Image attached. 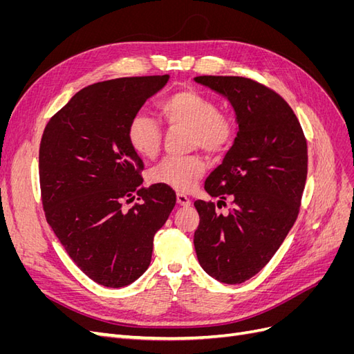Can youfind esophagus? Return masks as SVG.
Wrapping results in <instances>:
<instances>
[{
    "mask_svg": "<svg viewBox=\"0 0 354 354\" xmlns=\"http://www.w3.org/2000/svg\"><path fill=\"white\" fill-rule=\"evenodd\" d=\"M177 202L180 203V205L183 207H189L190 205V198L185 194H177Z\"/></svg>",
    "mask_w": 354,
    "mask_h": 354,
    "instance_id": "1",
    "label": "esophagus"
}]
</instances>
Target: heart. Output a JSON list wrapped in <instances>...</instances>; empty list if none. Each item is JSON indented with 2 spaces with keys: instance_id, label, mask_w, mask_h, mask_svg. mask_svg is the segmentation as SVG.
<instances>
[{
  "instance_id": "obj_1",
  "label": "heart",
  "mask_w": 354,
  "mask_h": 354,
  "mask_svg": "<svg viewBox=\"0 0 354 354\" xmlns=\"http://www.w3.org/2000/svg\"><path fill=\"white\" fill-rule=\"evenodd\" d=\"M162 121L169 128H189L194 147L208 155H221L233 145L238 121L233 113L220 111L217 102L194 88L177 90L158 104ZM128 142L145 158H155L162 145L164 130L146 113H137L128 124ZM205 173V162L199 155L173 156L162 160L152 171V181L171 189L186 192Z\"/></svg>"
}]
</instances>
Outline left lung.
<instances>
[{"label": "left lung", "mask_w": 354, "mask_h": 354, "mask_svg": "<svg viewBox=\"0 0 354 354\" xmlns=\"http://www.w3.org/2000/svg\"><path fill=\"white\" fill-rule=\"evenodd\" d=\"M195 81L226 95L239 124L234 145L205 181L211 196L226 201L230 195L233 208L223 216L212 201H195L201 218L195 250L209 276L242 283L272 260L298 217L307 140L291 106L264 84L212 75Z\"/></svg>", "instance_id": "8db88e82"}]
</instances>
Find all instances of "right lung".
I'll return each instance as SVG.
<instances>
[{"mask_svg":"<svg viewBox=\"0 0 354 354\" xmlns=\"http://www.w3.org/2000/svg\"><path fill=\"white\" fill-rule=\"evenodd\" d=\"M168 75L88 85L50 118L39 145L47 223L73 263L108 288L130 285L151 264L153 236L176 205L164 185L140 187L145 164L127 130ZM139 198L128 210L124 203Z\"/></svg>","mask_w":354,"mask_h":354,"instance_id":"1","label":"right lung"}]
</instances>
